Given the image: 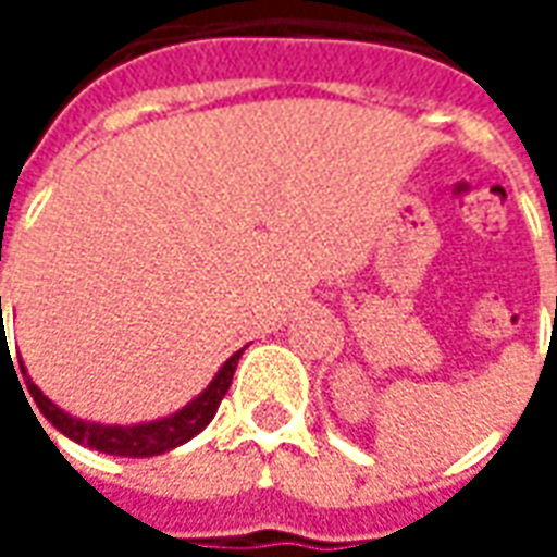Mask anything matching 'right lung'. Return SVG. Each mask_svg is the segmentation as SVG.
Here are the masks:
<instances>
[{
	"mask_svg": "<svg viewBox=\"0 0 557 557\" xmlns=\"http://www.w3.org/2000/svg\"><path fill=\"white\" fill-rule=\"evenodd\" d=\"M2 349H5V339H2ZM242 351H235L230 361L220 367L214 382L194 403H187L182 411H175V414L163 420H154V423H137V426H103V423H89V420L71 418L55 403L44 397L41 387L32 385V379L26 382V387H29L32 399L38 403L44 418L77 444H86L91 450H101V454L113 456H158L172 450V447H178V444L190 442L194 435L206 430L208 420L214 418V411H218L220 399L226 397V391H230L232 375H235Z\"/></svg>",
	"mask_w": 557,
	"mask_h": 557,
	"instance_id": "1",
	"label": "right lung"
}]
</instances>
